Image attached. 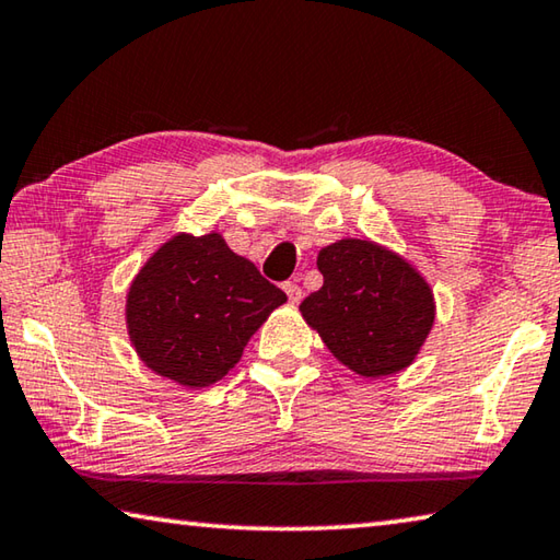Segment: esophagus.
Here are the masks:
<instances>
[{"label": "esophagus", "instance_id": "1", "mask_svg": "<svg viewBox=\"0 0 560 560\" xmlns=\"http://www.w3.org/2000/svg\"><path fill=\"white\" fill-rule=\"evenodd\" d=\"M283 291H287V296H289L291 303H299L301 296H303V291H301V287H299L296 281H287V283H283Z\"/></svg>", "mask_w": 560, "mask_h": 560}]
</instances>
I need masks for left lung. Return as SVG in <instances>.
<instances>
[{
    "label": "left lung",
    "instance_id": "1",
    "mask_svg": "<svg viewBox=\"0 0 560 560\" xmlns=\"http://www.w3.org/2000/svg\"><path fill=\"white\" fill-rule=\"evenodd\" d=\"M324 287L301 314L340 363L365 377L412 363L434 320L432 291L410 264L373 242L340 240L318 254Z\"/></svg>",
    "mask_w": 560,
    "mask_h": 560
}]
</instances>
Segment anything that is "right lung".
<instances>
[{
    "instance_id": "1",
    "label": "right lung",
    "mask_w": 560,
    "mask_h": 560,
    "mask_svg": "<svg viewBox=\"0 0 560 560\" xmlns=\"http://www.w3.org/2000/svg\"><path fill=\"white\" fill-rule=\"evenodd\" d=\"M287 293L220 234H177L150 257L128 291V330L148 368L187 387L232 371Z\"/></svg>"
}]
</instances>
